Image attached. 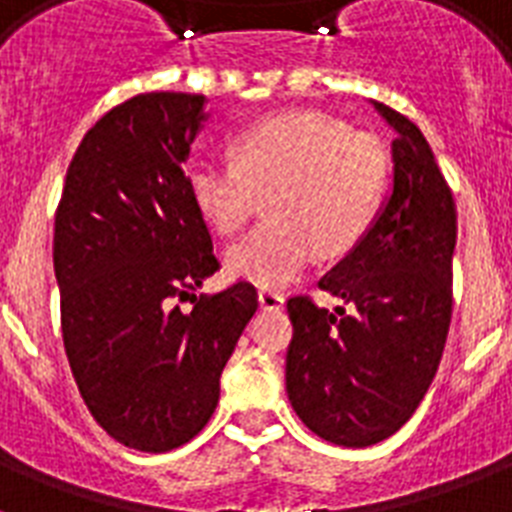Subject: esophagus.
I'll return each instance as SVG.
<instances>
[{
  "instance_id": "esophagus-1",
  "label": "esophagus",
  "mask_w": 512,
  "mask_h": 512,
  "mask_svg": "<svg viewBox=\"0 0 512 512\" xmlns=\"http://www.w3.org/2000/svg\"><path fill=\"white\" fill-rule=\"evenodd\" d=\"M257 303L263 311H279L281 305H284V297L279 292H273V289H260L257 292Z\"/></svg>"
}]
</instances>
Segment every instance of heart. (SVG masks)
Instances as JSON below:
<instances>
[{
    "mask_svg": "<svg viewBox=\"0 0 512 512\" xmlns=\"http://www.w3.org/2000/svg\"><path fill=\"white\" fill-rule=\"evenodd\" d=\"M233 162L193 159L185 185L217 233H236L268 196L271 223L225 252L233 279L284 287L319 257L361 244L388 193L390 159L366 132L321 114H281L244 130Z\"/></svg>",
    "mask_w": 512,
    "mask_h": 512,
    "instance_id": "obj_1",
    "label": "heart"
}]
</instances>
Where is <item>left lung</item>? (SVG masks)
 Masks as SVG:
<instances>
[{"instance_id": "8db88e82", "label": "left lung", "mask_w": 512, "mask_h": 512, "mask_svg": "<svg viewBox=\"0 0 512 512\" xmlns=\"http://www.w3.org/2000/svg\"><path fill=\"white\" fill-rule=\"evenodd\" d=\"M396 132L393 185L361 244L321 276L335 311L287 303V396L308 428L348 449L380 444L420 406L452 321L457 209L428 140L372 100Z\"/></svg>"}]
</instances>
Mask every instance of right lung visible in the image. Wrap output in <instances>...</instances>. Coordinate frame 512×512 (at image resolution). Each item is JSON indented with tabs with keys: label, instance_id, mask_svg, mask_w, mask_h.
Listing matches in <instances>:
<instances>
[{
	"label": "right lung",
	"instance_id": "right-lung-1",
	"mask_svg": "<svg viewBox=\"0 0 512 512\" xmlns=\"http://www.w3.org/2000/svg\"><path fill=\"white\" fill-rule=\"evenodd\" d=\"M204 106V95L146 92L111 108L76 148L55 215L68 364L95 422L138 452H170L207 425L257 311L247 281L193 295L217 271L183 172Z\"/></svg>",
	"mask_w": 512,
	"mask_h": 512
}]
</instances>
